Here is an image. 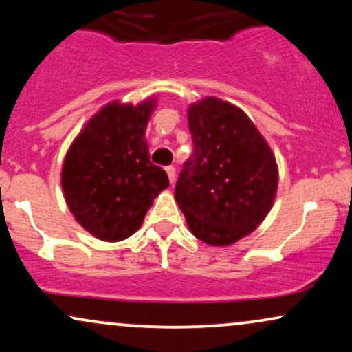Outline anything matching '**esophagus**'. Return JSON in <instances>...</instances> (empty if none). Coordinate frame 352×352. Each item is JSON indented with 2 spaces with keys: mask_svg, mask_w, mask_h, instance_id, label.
Returning <instances> with one entry per match:
<instances>
[{
  "mask_svg": "<svg viewBox=\"0 0 352 352\" xmlns=\"http://www.w3.org/2000/svg\"><path fill=\"white\" fill-rule=\"evenodd\" d=\"M165 172H167L170 184H175V167H173V165H168V167H165Z\"/></svg>",
  "mask_w": 352,
  "mask_h": 352,
  "instance_id": "1",
  "label": "esophagus"
}]
</instances>
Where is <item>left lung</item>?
Here are the masks:
<instances>
[{"instance_id": "8db88e82", "label": "left lung", "mask_w": 352, "mask_h": 352, "mask_svg": "<svg viewBox=\"0 0 352 352\" xmlns=\"http://www.w3.org/2000/svg\"><path fill=\"white\" fill-rule=\"evenodd\" d=\"M193 153L175 185L190 232L213 246L253 232L273 207L278 167L263 135L233 104L205 98L188 107Z\"/></svg>"}]
</instances>
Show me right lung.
I'll return each mask as SVG.
<instances>
[{"label":"right lung","instance_id":"1","mask_svg":"<svg viewBox=\"0 0 352 352\" xmlns=\"http://www.w3.org/2000/svg\"><path fill=\"white\" fill-rule=\"evenodd\" d=\"M153 107V98L139 106L107 104L84 125L64 159L60 185L67 207L99 240L134 235L153 199L168 187L145 140Z\"/></svg>","mask_w":352,"mask_h":352}]
</instances>
